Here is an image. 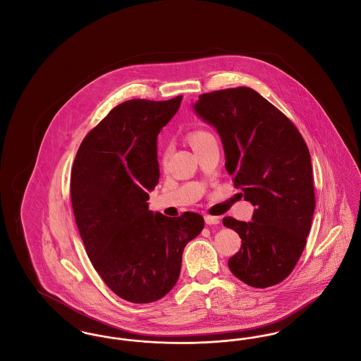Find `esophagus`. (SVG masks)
<instances>
[{"label":"esophagus","mask_w":361,"mask_h":361,"mask_svg":"<svg viewBox=\"0 0 361 361\" xmlns=\"http://www.w3.org/2000/svg\"><path fill=\"white\" fill-rule=\"evenodd\" d=\"M204 221H206V224H209V226L221 224V218H219V216H212V215H206V216H204Z\"/></svg>","instance_id":"esophagus-1"}]
</instances>
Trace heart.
<instances>
[{"label":"heart","mask_w":361,"mask_h":361,"mask_svg":"<svg viewBox=\"0 0 361 361\" xmlns=\"http://www.w3.org/2000/svg\"><path fill=\"white\" fill-rule=\"evenodd\" d=\"M211 137H212V135H211L208 131H204V130H193V131L188 133V137H188L190 146L195 149V147L200 146L203 142H206L207 139H209ZM168 157H169V150L166 149V150H164V153H162V162H164V164L166 162Z\"/></svg>","instance_id":"b5f03b06"}]
</instances>
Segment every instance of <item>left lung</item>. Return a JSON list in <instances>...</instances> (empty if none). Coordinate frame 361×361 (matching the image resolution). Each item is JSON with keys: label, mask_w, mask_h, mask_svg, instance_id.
Listing matches in <instances>:
<instances>
[{"label": "left lung", "mask_w": 361, "mask_h": 361, "mask_svg": "<svg viewBox=\"0 0 361 361\" xmlns=\"http://www.w3.org/2000/svg\"><path fill=\"white\" fill-rule=\"evenodd\" d=\"M193 108L216 128L226 171L256 206L249 224L224 219L242 240L228 268L250 287L276 286L293 271L311 228L315 193L309 147L295 124L250 87L203 93Z\"/></svg>", "instance_id": "left-lung-1"}]
</instances>
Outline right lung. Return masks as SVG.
Instances as JSON below:
<instances>
[{
	"mask_svg": "<svg viewBox=\"0 0 361 361\" xmlns=\"http://www.w3.org/2000/svg\"><path fill=\"white\" fill-rule=\"evenodd\" d=\"M181 100L119 104L84 137L71 168V204L87 257L131 303L155 302L172 290L185 245L204 227L199 214L168 218L146 203L159 178L157 137Z\"/></svg>",
	"mask_w": 361,
	"mask_h": 361,
	"instance_id": "1",
	"label": "right lung"
}]
</instances>
